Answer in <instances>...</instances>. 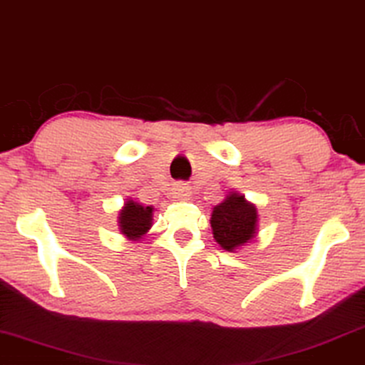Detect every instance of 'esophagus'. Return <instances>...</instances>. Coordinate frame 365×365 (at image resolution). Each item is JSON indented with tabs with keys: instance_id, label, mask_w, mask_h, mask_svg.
Listing matches in <instances>:
<instances>
[{
	"instance_id": "esophagus-1",
	"label": "esophagus",
	"mask_w": 365,
	"mask_h": 365,
	"mask_svg": "<svg viewBox=\"0 0 365 365\" xmlns=\"http://www.w3.org/2000/svg\"><path fill=\"white\" fill-rule=\"evenodd\" d=\"M173 191H174V195H176V197H189V195L192 194L191 186H187V184H182V182L176 184Z\"/></svg>"
}]
</instances>
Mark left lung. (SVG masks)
<instances>
[{
  "label": "left lung",
  "mask_w": 365,
  "mask_h": 365,
  "mask_svg": "<svg viewBox=\"0 0 365 365\" xmlns=\"http://www.w3.org/2000/svg\"><path fill=\"white\" fill-rule=\"evenodd\" d=\"M214 239L227 252H235L257 237L258 210L245 195L230 191L225 199L214 205L210 214Z\"/></svg>",
  "instance_id": "1"
}]
</instances>
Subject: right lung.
I'll list each match as a JSON object with an SVG mask.
<instances>
[{
    "instance_id": "obj_1",
    "label": "right lung",
    "mask_w": 365,
    "mask_h": 365,
    "mask_svg": "<svg viewBox=\"0 0 365 365\" xmlns=\"http://www.w3.org/2000/svg\"><path fill=\"white\" fill-rule=\"evenodd\" d=\"M153 205H143L133 199H126L118 212V229L125 239L138 242L153 227Z\"/></svg>"
}]
</instances>
